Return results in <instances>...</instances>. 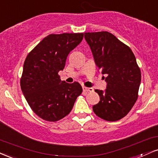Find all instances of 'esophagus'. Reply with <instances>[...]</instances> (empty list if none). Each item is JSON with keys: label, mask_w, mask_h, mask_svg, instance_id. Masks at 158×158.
I'll list each match as a JSON object with an SVG mask.
<instances>
[{"label": "esophagus", "mask_w": 158, "mask_h": 158, "mask_svg": "<svg viewBox=\"0 0 158 158\" xmlns=\"http://www.w3.org/2000/svg\"><path fill=\"white\" fill-rule=\"evenodd\" d=\"M83 90L85 91V92H93L94 89L92 88H88V87H86V86H83Z\"/></svg>", "instance_id": "esophagus-1"}]
</instances>
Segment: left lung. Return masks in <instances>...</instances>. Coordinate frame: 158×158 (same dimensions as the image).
Wrapping results in <instances>:
<instances>
[{"instance_id":"left-lung-1","label":"left lung","mask_w":158,"mask_h":158,"mask_svg":"<svg viewBox=\"0 0 158 158\" xmlns=\"http://www.w3.org/2000/svg\"><path fill=\"white\" fill-rule=\"evenodd\" d=\"M98 69L106 77L103 92L95 89L100 101L92 109L96 115L117 121L130 112L138 97L141 72L131 49L108 31L85 32Z\"/></svg>"}]
</instances>
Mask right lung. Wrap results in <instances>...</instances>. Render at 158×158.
<instances>
[{
  "instance_id": "obj_1",
  "label": "right lung",
  "mask_w": 158,
  "mask_h": 158,
  "mask_svg": "<svg viewBox=\"0 0 158 158\" xmlns=\"http://www.w3.org/2000/svg\"><path fill=\"white\" fill-rule=\"evenodd\" d=\"M83 38V33L49 35L26 57L20 87L28 104L43 120L55 122L68 115L82 93L78 82L61 81L58 72Z\"/></svg>"
}]
</instances>
